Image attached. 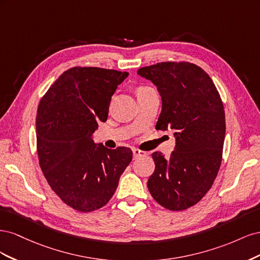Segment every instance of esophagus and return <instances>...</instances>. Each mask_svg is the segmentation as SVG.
<instances>
[{"label":"esophagus","instance_id":"1","mask_svg":"<svg viewBox=\"0 0 260 260\" xmlns=\"http://www.w3.org/2000/svg\"><path fill=\"white\" fill-rule=\"evenodd\" d=\"M132 153H133V157H135V158H137V157H140V156H145L146 155L145 152L140 151V149H138V148H133Z\"/></svg>","mask_w":260,"mask_h":260}]
</instances>
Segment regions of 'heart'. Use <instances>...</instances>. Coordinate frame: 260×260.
I'll return each instance as SVG.
<instances>
[{"mask_svg":"<svg viewBox=\"0 0 260 260\" xmlns=\"http://www.w3.org/2000/svg\"><path fill=\"white\" fill-rule=\"evenodd\" d=\"M148 90H152L151 88H147V86H144V88H141L139 90V92H144V91H148Z\"/></svg>","mask_w":260,"mask_h":260,"instance_id":"b5f03b06","label":"heart"}]
</instances>
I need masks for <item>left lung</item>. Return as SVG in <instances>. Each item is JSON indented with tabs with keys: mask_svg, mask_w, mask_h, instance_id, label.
<instances>
[{
	"mask_svg": "<svg viewBox=\"0 0 260 260\" xmlns=\"http://www.w3.org/2000/svg\"><path fill=\"white\" fill-rule=\"evenodd\" d=\"M161 96L157 130L175 132L169 158L152 154L155 170L147 187L153 199L169 210H184L209 191L222 159L225 117L222 101L210 77L187 61H165L140 68Z\"/></svg>",
	"mask_w": 260,
	"mask_h": 260,
	"instance_id": "obj_1",
	"label": "left lung"
}]
</instances>
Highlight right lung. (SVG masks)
Wrapping results in <instances>:
<instances>
[{"label":"right lung","instance_id":"right-lung-1","mask_svg":"<svg viewBox=\"0 0 260 260\" xmlns=\"http://www.w3.org/2000/svg\"><path fill=\"white\" fill-rule=\"evenodd\" d=\"M128 76L114 69L70 68L39 104V164L52 190L78 211L105 206L132 160L130 148L109 149L92 138L98 122L107 120L113 94Z\"/></svg>","mask_w":260,"mask_h":260}]
</instances>
